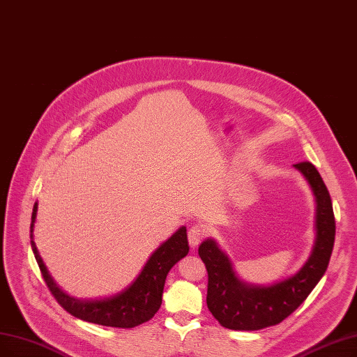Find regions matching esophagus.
Wrapping results in <instances>:
<instances>
[{"instance_id":"1","label":"esophagus","mask_w":357,"mask_h":357,"mask_svg":"<svg viewBox=\"0 0 357 357\" xmlns=\"http://www.w3.org/2000/svg\"><path fill=\"white\" fill-rule=\"evenodd\" d=\"M207 235V230L204 226H192L190 230H188V242L192 248L198 246L201 243V241H203Z\"/></svg>"}]
</instances>
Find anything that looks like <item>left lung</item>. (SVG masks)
Segmentation results:
<instances>
[{
	"mask_svg": "<svg viewBox=\"0 0 357 357\" xmlns=\"http://www.w3.org/2000/svg\"><path fill=\"white\" fill-rule=\"evenodd\" d=\"M294 167L311 185L317 201L315 245L311 257L296 274L271 286L246 284L236 277L230 259L213 239L204 241L198 248L208 274L207 306L225 328L255 331L280 324L296 311L327 271L335 238L331 197L311 162H301Z\"/></svg>",
	"mask_w": 357,
	"mask_h": 357,
	"instance_id": "left-lung-1",
	"label": "left lung"
}]
</instances>
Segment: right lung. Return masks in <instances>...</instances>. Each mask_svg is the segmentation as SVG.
<instances>
[{"instance_id":"add662e5","label":"right lung","mask_w":357,"mask_h":357,"mask_svg":"<svg viewBox=\"0 0 357 357\" xmlns=\"http://www.w3.org/2000/svg\"><path fill=\"white\" fill-rule=\"evenodd\" d=\"M36 211L38 203L33 206L32 223H30V239H32L30 243H32V250L46 286H48L56 302L68 314L87 322L105 325V327L134 328L137 325L151 319L162 305V294L169 270L190 251L187 229L181 227L151 254L142 273L138 274L132 284H130L126 290H122L115 296L105 299H74L54 283L52 277L39 257L36 245L33 242Z\"/></svg>"}]
</instances>
